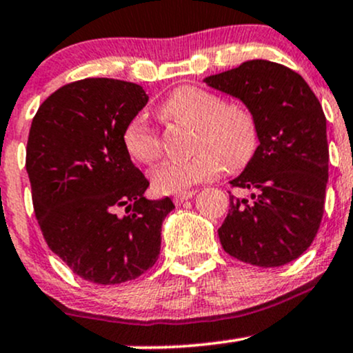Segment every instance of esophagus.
Masks as SVG:
<instances>
[{"label":"esophagus","mask_w":353,"mask_h":353,"mask_svg":"<svg viewBox=\"0 0 353 353\" xmlns=\"http://www.w3.org/2000/svg\"><path fill=\"white\" fill-rule=\"evenodd\" d=\"M193 195H195V192H193V190H187V192H180V193H175V195H173V202H175L176 205H180V203H183L185 200L192 199Z\"/></svg>","instance_id":"esophagus-1"}]
</instances>
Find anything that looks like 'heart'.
<instances>
[{"mask_svg": "<svg viewBox=\"0 0 353 353\" xmlns=\"http://www.w3.org/2000/svg\"><path fill=\"white\" fill-rule=\"evenodd\" d=\"M160 112L193 126V150H196L187 160L163 161L151 172V183L160 193L187 190L215 178L223 166L230 172L244 168L259 146V128L252 112L241 104H225L217 94L200 87H178L161 102ZM123 143L130 157L145 165L161 154L160 136L141 117L128 123Z\"/></svg>", "mask_w": 353, "mask_h": 353, "instance_id": "1", "label": "heart"}]
</instances>
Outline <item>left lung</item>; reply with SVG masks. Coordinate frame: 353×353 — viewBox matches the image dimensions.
Segmentation results:
<instances>
[{"label": "left lung", "mask_w": 353, "mask_h": 353, "mask_svg": "<svg viewBox=\"0 0 353 353\" xmlns=\"http://www.w3.org/2000/svg\"><path fill=\"white\" fill-rule=\"evenodd\" d=\"M203 82L244 102L259 128L256 154L230 181L251 199L230 195L219 229L223 251L259 268L298 259L325 208L328 143L320 101L301 75L269 60H248Z\"/></svg>", "instance_id": "1"}]
</instances>
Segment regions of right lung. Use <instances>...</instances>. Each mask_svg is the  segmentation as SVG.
<instances>
[{
	"instance_id": "obj_1",
	"label": "right lung",
	"mask_w": 353,
	"mask_h": 353,
	"mask_svg": "<svg viewBox=\"0 0 353 353\" xmlns=\"http://www.w3.org/2000/svg\"><path fill=\"white\" fill-rule=\"evenodd\" d=\"M146 102L138 84L84 79L48 96L32 121L26 172L37 221L52 252L85 281H131L160 256L161 223L175 205L146 199L150 181L123 143Z\"/></svg>"
}]
</instances>
